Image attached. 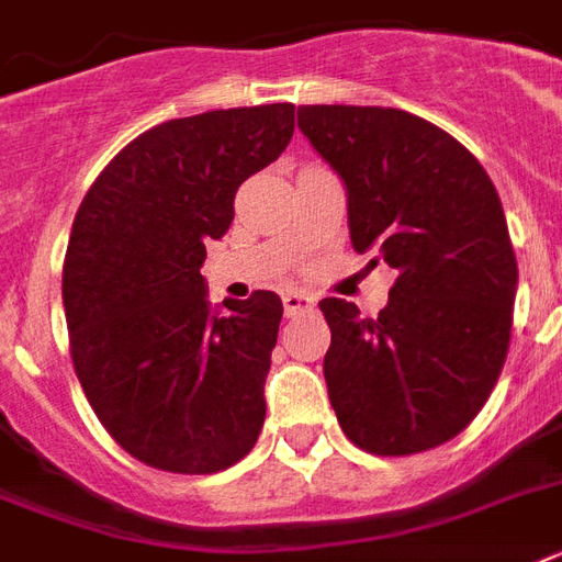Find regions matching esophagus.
<instances>
[{
    "mask_svg": "<svg viewBox=\"0 0 562 562\" xmlns=\"http://www.w3.org/2000/svg\"><path fill=\"white\" fill-rule=\"evenodd\" d=\"M282 308H285V314H289V317H294V314H303V312H308V308H314V296L303 294V291H289V294H282Z\"/></svg>",
    "mask_w": 562,
    "mask_h": 562,
    "instance_id": "34e87169",
    "label": "esophagus"
}]
</instances>
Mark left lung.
Listing matches in <instances>:
<instances>
[{
	"label": "left lung",
	"mask_w": 562,
	"mask_h": 562,
	"mask_svg": "<svg viewBox=\"0 0 562 562\" xmlns=\"http://www.w3.org/2000/svg\"><path fill=\"white\" fill-rule=\"evenodd\" d=\"M296 126L344 178L352 248L398 273L378 317L321 303L340 430L375 456L445 445L485 407L510 344L517 257L494 181L453 135L401 109L300 106Z\"/></svg>",
	"instance_id": "1"
}]
</instances>
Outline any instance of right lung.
Here are the masks:
<instances>
[{
  "label": "right lung",
  "instance_id": "right-lung-1",
  "mask_svg": "<svg viewBox=\"0 0 562 562\" xmlns=\"http://www.w3.org/2000/svg\"><path fill=\"white\" fill-rule=\"evenodd\" d=\"M291 135V103L158 123L77 210L63 262L71 363L109 436L149 468L216 473L257 445L282 303L254 291L210 314L204 245Z\"/></svg>",
  "mask_w": 562,
  "mask_h": 562
}]
</instances>
